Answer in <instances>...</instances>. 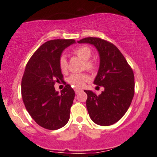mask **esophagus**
Wrapping results in <instances>:
<instances>
[{
  "mask_svg": "<svg viewBox=\"0 0 157 157\" xmlns=\"http://www.w3.org/2000/svg\"><path fill=\"white\" fill-rule=\"evenodd\" d=\"M75 91L76 94H78V93H80V91H82V89H79V88H75Z\"/></svg>",
  "mask_w": 157,
  "mask_h": 157,
  "instance_id": "34e87169",
  "label": "esophagus"
}]
</instances>
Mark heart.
Instances as JSON below:
<instances>
[{
  "label": "heart",
  "mask_w": 157,
  "mask_h": 157,
  "mask_svg": "<svg viewBox=\"0 0 157 157\" xmlns=\"http://www.w3.org/2000/svg\"><path fill=\"white\" fill-rule=\"evenodd\" d=\"M74 53L80 58L85 61L86 67L88 69H93L94 68V64L92 61L89 60L91 57V50L89 46H80L74 50ZM59 66L62 71H66L68 68L67 60L66 57L62 55L59 59ZM90 77L86 73H79V74H72L68 77L67 81L70 84L76 86V87H81L83 86L84 83L89 81Z\"/></svg>",
  "instance_id": "obj_1"
}]
</instances>
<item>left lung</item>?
<instances>
[{
	"instance_id": "8db88e82",
	"label": "left lung",
	"mask_w": 157,
	"mask_h": 157,
	"mask_svg": "<svg viewBox=\"0 0 157 157\" xmlns=\"http://www.w3.org/2000/svg\"><path fill=\"white\" fill-rule=\"evenodd\" d=\"M79 44H92L100 55V67L94 83L104 91L97 95L87 94L86 107L91 120L97 125H111L121 119L128 109L134 95V75L116 46L98 37H86Z\"/></svg>"
}]
</instances>
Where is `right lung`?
Instances as JSON below:
<instances>
[{"label":"right lung","instance_id":"1","mask_svg":"<svg viewBox=\"0 0 157 157\" xmlns=\"http://www.w3.org/2000/svg\"><path fill=\"white\" fill-rule=\"evenodd\" d=\"M73 39L52 40L41 45L29 62L21 81L23 103L30 116L41 127L57 130L67 123L75 93L66 84L60 94L55 82L63 80L59 59Z\"/></svg>","mask_w":157,"mask_h":157}]
</instances>
